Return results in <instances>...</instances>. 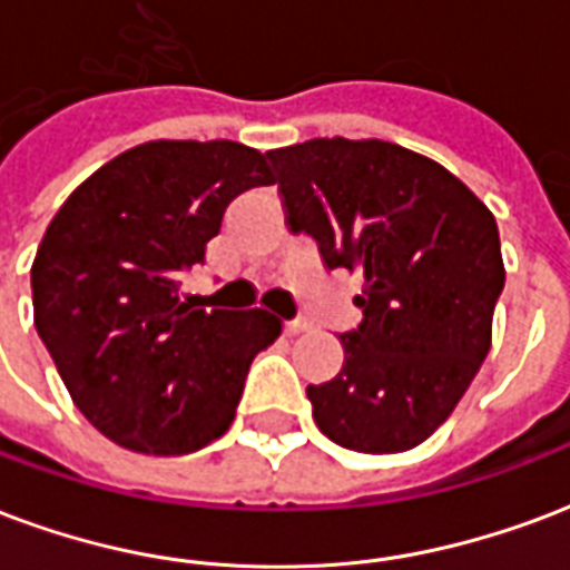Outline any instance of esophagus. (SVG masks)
I'll return each instance as SVG.
<instances>
[{
    "label": "esophagus",
    "mask_w": 570,
    "mask_h": 570,
    "mask_svg": "<svg viewBox=\"0 0 570 570\" xmlns=\"http://www.w3.org/2000/svg\"><path fill=\"white\" fill-rule=\"evenodd\" d=\"M307 328H311V323H307V320H289V323H284V332L286 335H298V332H307Z\"/></svg>",
    "instance_id": "1"
}]
</instances>
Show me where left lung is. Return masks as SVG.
Instances as JSON below:
<instances>
[{
  "mask_svg": "<svg viewBox=\"0 0 570 570\" xmlns=\"http://www.w3.org/2000/svg\"><path fill=\"white\" fill-rule=\"evenodd\" d=\"M286 226L326 268L362 277L344 365L307 386L320 432L356 453H402L453 414L504 289L495 217L435 159L390 141L311 138L268 150Z\"/></svg>",
  "mask_w": 570,
  "mask_h": 570,
  "instance_id": "1",
  "label": "left lung"
}]
</instances>
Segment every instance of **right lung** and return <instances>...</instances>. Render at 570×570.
<instances>
[{"instance_id": "add662e5", "label": "right lung", "mask_w": 570, "mask_h": 570, "mask_svg": "<svg viewBox=\"0 0 570 570\" xmlns=\"http://www.w3.org/2000/svg\"><path fill=\"white\" fill-rule=\"evenodd\" d=\"M274 184L238 141H147L126 150L50 220L32 263L38 338L105 438L184 456L235 420L256 353L281 320L180 302V274L242 193Z\"/></svg>"}]
</instances>
